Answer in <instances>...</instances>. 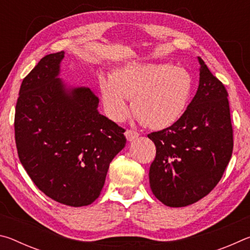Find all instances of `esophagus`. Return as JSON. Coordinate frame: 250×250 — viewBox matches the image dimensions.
Returning <instances> with one entry per match:
<instances>
[{
	"label": "esophagus",
	"instance_id": "1",
	"mask_svg": "<svg viewBox=\"0 0 250 250\" xmlns=\"http://www.w3.org/2000/svg\"><path fill=\"white\" fill-rule=\"evenodd\" d=\"M125 134L126 140H128V141H132V140H134V139H137V138L139 137V135H140V133L137 132V131L131 130V129L126 130Z\"/></svg>",
	"mask_w": 250,
	"mask_h": 250
}]
</instances>
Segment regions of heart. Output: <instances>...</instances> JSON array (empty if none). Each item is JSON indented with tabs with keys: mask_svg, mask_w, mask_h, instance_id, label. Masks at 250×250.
I'll list each match as a JSON object with an SVG mask.
<instances>
[{
	"mask_svg": "<svg viewBox=\"0 0 250 250\" xmlns=\"http://www.w3.org/2000/svg\"><path fill=\"white\" fill-rule=\"evenodd\" d=\"M192 89L188 70L166 64H130L100 80L104 109L112 120L128 116L126 98H132L134 115L151 129L167 128L179 120Z\"/></svg>",
	"mask_w": 250,
	"mask_h": 250,
	"instance_id": "1",
	"label": "heart"
}]
</instances>
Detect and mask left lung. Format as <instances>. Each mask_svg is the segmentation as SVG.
<instances>
[{
  "label": "left lung",
  "mask_w": 250,
  "mask_h": 250,
  "mask_svg": "<svg viewBox=\"0 0 250 250\" xmlns=\"http://www.w3.org/2000/svg\"><path fill=\"white\" fill-rule=\"evenodd\" d=\"M198 61L200 84L191 104L172 125L147 134L156 147L149 172L152 193L171 207L191 205L213 191L234 146L228 92Z\"/></svg>",
  "instance_id": "8db88e82"
}]
</instances>
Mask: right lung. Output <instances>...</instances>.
Listing matches in <instances>:
<instances>
[{
	"label": "right lung",
	"mask_w": 250,
	"mask_h": 250,
	"mask_svg": "<svg viewBox=\"0 0 250 250\" xmlns=\"http://www.w3.org/2000/svg\"><path fill=\"white\" fill-rule=\"evenodd\" d=\"M64 52L46 55L21 84L15 143L21 163L45 195L73 207L99 197L125 129L97 110L89 88L65 91L57 78Z\"/></svg>",
	"instance_id": "obj_1"
}]
</instances>
